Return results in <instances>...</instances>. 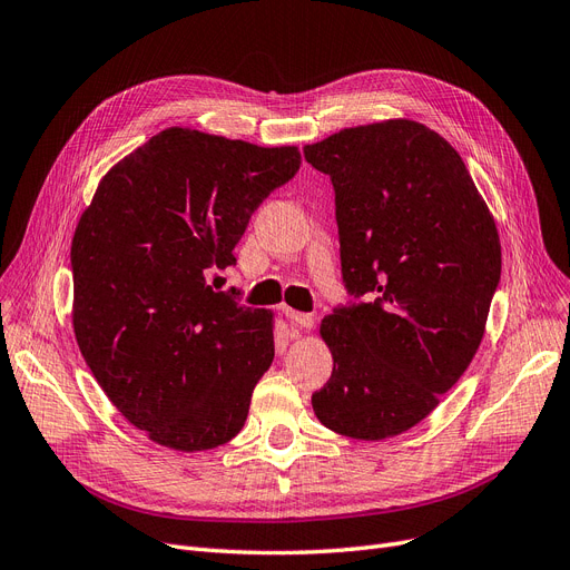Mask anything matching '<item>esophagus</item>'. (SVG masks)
<instances>
[{
    "label": "esophagus",
    "mask_w": 570,
    "mask_h": 570,
    "mask_svg": "<svg viewBox=\"0 0 570 570\" xmlns=\"http://www.w3.org/2000/svg\"><path fill=\"white\" fill-rule=\"evenodd\" d=\"M282 312L286 314V320L291 324H296L303 331H309L314 326V317H312V314H307V312H296V309H291V307H284Z\"/></svg>",
    "instance_id": "esophagus-1"
}]
</instances>
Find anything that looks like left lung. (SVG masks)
Wrapping results in <instances>:
<instances>
[{"label":"left lung","mask_w":570,"mask_h":570,"mask_svg":"<svg viewBox=\"0 0 570 570\" xmlns=\"http://www.w3.org/2000/svg\"><path fill=\"white\" fill-rule=\"evenodd\" d=\"M335 189L347 293L322 322L333 354L312 394L320 423L381 441L425 420L481 345L500 282V237L465 161L411 119L303 147Z\"/></svg>","instance_id":"left-lung-1"}]
</instances>
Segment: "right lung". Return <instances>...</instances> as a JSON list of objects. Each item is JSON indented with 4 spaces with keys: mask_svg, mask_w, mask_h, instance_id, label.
I'll use <instances>...</instances> for the list:
<instances>
[{
    "mask_svg": "<svg viewBox=\"0 0 570 570\" xmlns=\"http://www.w3.org/2000/svg\"><path fill=\"white\" fill-rule=\"evenodd\" d=\"M298 168L293 145L171 126L117 161L81 214L75 338L102 392L155 444L195 453L242 432L274 360V317L206 277L237 263L250 214Z\"/></svg>",
    "mask_w": 570,
    "mask_h": 570,
    "instance_id": "add662e5",
    "label": "right lung"
}]
</instances>
